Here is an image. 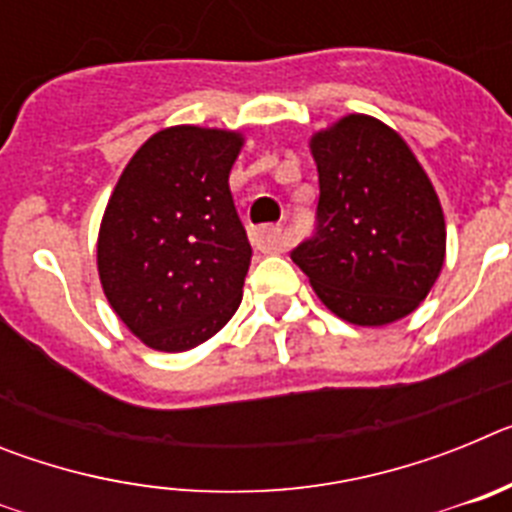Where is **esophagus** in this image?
Instances as JSON below:
<instances>
[{"instance_id":"1","label":"esophagus","mask_w":512,"mask_h":512,"mask_svg":"<svg viewBox=\"0 0 512 512\" xmlns=\"http://www.w3.org/2000/svg\"><path fill=\"white\" fill-rule=\"evenodd\" d=\"M251 243L256 251L261 253H279L284 251V233L279 225H264V228H253L251 230Z\"/></svg>"}]
</instances>
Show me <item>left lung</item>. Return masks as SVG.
Listing matches in <instances>:
<instances>
[{
	"mask_svg": "<svg viewBox=\"0 0 512 512\" xmlns=\"http://www.w3.org/2000/svg\"><path fill=\"white\" fill-rule=\"evenodd\" d=\"M310 148L320 179L315 230L289 256L338 318H405L431 292L446 253L431 179L405 140L374 117H343Z\"/></svg>",
	"mask_w": 512,
	"mask_h": 512,
	"instance_id": "obj_1",
	"label": "left lung"
}]
</instances>
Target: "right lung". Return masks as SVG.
I'll list each match as a JSON object with an SVG mask.
<instances>
[{"instance_id": "right-lung-1", "label": "right lung", "mask_w": 512, "mask_h": 512, "mask_svg": "<svg viewBox=\"0 0 512 512\" xmlns=\"http://www.w3.org/2000/svg\"><path fill=\"white\" fill-rule=\"evenodd\" d=\"M241 146L228 130H161L112 192L99 279L122 323L156 351L200 346L241 305L251 243L228 184Z\"/></svg>"}]
</instances>
